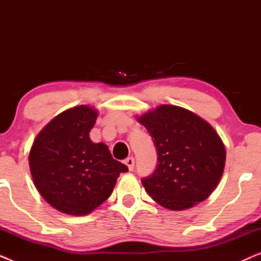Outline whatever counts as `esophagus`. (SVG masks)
<instances>
[{"mask_svg": "<svg viewBox=\"0 0 261 261\" xmlns=\"http://www.w3.org/2000/svg\"><path fill=\"white\" fill-rule=\"evenodd\" d=\"M124 164L128 166V170L132 171L134 169V158L133 156H128V158L124 160Z\"/></svg>", "mask_w": 261, "mask_h": 261, "instance_id": "esophagus-1", "label": "esophagus"}]
</instances>
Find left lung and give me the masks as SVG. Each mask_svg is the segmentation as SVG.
<instances>
[{
  "label": "left lung",
  "mask_w": 261,
  "mask_h": 261,
  "mask_svg": "<svg viewBox=\"0 0 261 261\" xmlns=\"http://www.w3.org/2000/svg\"><path fill=\"white\" fill-rule=\"evenodd\" d=\"M152 137L158 164L142 178L145 190L170 210H184L203 202L222 177L226 148L210 124L190 110L163 105L139 116Z\"/></svg>",
  "instance_id": "1"
}]
</instances>
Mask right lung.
Listing matches in <instances>:
<instances>
[{"instance_id":"obj_1","label":"right lung","mask_w":261,"mask_h":261,"mask_svg":"<svg viewBox=\"0 0 261 261\" xmlns=\"http://www.w3.org/2000/svg\"><path fill=\"white\" fill-rule=\"evenodd\" d=\"M97 110L78 106L60 113L37 135L30 152L35 188L53 208L69 215L90 214L112 195L128 167L89 133Z\"/></svg>"}]
</instances>
